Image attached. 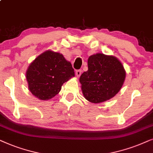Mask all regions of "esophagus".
Returning a JSON list of instances; mask_svg holds the SVG:
<instances>
[{"instance_id":"1","label":"esophagus","mask_w":153,"mask_h":153,"mask_svg":"<svg viewBox=\"0 0 153 153\" xmlns=\"http://www.w3.org/2000/svg\"><path fill=\"white\" fill-rule=\"evenodd\" d=\"M81 73H82V71L81 70H77L76 72H75V75H76L77 77H80Z\"/></svg>"}]
</instances>
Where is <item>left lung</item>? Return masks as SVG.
Instances as JSON below:
<instances>
[{
    "instance_id": "left-lung-1",
    "label": "left lung",
    "mask_w": 153,
    "mask_h": 153,
    "mask_svg": "<svg viewBox=\"0 0 153 153\" xmlns=\"http://www.w3.org/2000/svg\"><path fill=\"white\" fill-rule=\"evenodd\" d=\"M87 64L88 70L80 78L85 99L98 103L115 97L125 80L126 72L122 63L115 56L97 53L89 56Z\"/></svg>"
}]
</instances>
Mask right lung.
<instances>
[{"label": "right lung", "instance_id": "right-lung-1", "mask_svg": "<svg viewBox=\"0 0 153 153\" xmlns=\"http://www.w3.org/2000/svg\"><path fill=\"white\" fill-rule=\"evenodd\" d=\"M75 76L74 69L62 54L48 50L36 58L26 71L28 89L40 100L59 92L62 85Z\"/></svg>", "mask_w": 153, "mask_h": 153}]
</instances>
